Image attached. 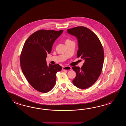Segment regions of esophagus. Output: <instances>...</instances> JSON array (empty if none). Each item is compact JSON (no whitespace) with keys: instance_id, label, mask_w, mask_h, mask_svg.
<instances>
[{"instance_id":"34e87169","label":"esophagus","mask_w":126,"mask_h":126,"mask_svg":"<svg viewBox=\"0 0 126 126\" xmlns=\"http://www.w3.org/2000/svg\"><path fill=\"white\" fill-rule=\"evenodd\" d=\"M71 67L70 66H66V67H63L62 68L63 71H65V70H71Z\"/></svg>"}]
</instances>
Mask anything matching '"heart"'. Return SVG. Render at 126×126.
Instances as JSON below:
<instances>
[{"label": "heart", "instance_id": "heart-1", "mask_svg": "<svg viewBox=\"0 0 126 126\" xmlns=\"http://www.w3.org/2000/svg\"><path fill=\"white\" fill-rule=\"evenodd\" d=\"M69 40H66V41H69Z\"/></svg>", "mask_w": 126, "mask_h": 126}]
</instances>
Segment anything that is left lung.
I'll return each instance as SVG.
<instances>
[{"label": "left lung", "mask_w": 126, "mask_h": 126, "mask_svg": "<svg viewBox=\"0 0 126 126\" xmlns=\"http://www.w3.org/2000/svg\"><path fill=\"white\" fill-rule=\"evenodd\" d=\"M67 31L78 39L79 49L77 56L85 60L81 68L72 67L76 72L72 82L78 88H87L96 82L102 72L104 61L102 44L96 35L86 27H75Z\"/></svg>", "instance_id": "obj_1"}]
</instances>
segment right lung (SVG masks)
I'll return each instance as SVG.
<instances>
[{"label":"right lung","mask_w":126,"mask_h":126,"mask_svg":"<svg viewBox=\"0 0 126 126\" xmlns=\"http://www.w3.org/2000/svg\"><path fill=\"white\" fill-rule=\"evenodd\" d=\"M63 30H40L26 41L20 56L23 73L32 87L39 92L51 91L56 83L57 72L62 70L59 64L48 66L46 58L51 52L54 42Z\"/></svg>","instance_id":"1"}]
</instances>
